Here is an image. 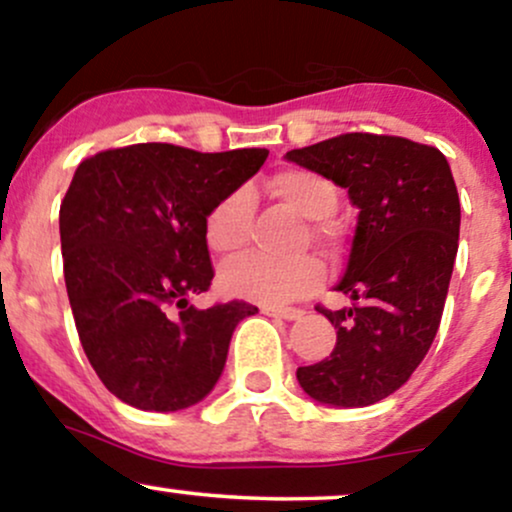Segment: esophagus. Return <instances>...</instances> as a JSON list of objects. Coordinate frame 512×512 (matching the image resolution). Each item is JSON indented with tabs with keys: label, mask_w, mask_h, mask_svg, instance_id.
<instances>
[{
	"label": "esophagus",
	"mask_w": 512,
	"mask_h": 512,
	"mask_svg": "<svg viewBox=\"0 0 512 512\" xmlns=\"http://www.w3.org/2000/svg\"><path fill=\"white\" fill-rule=\"evenodd\" d=\"M264 315L272 317H281V320H301L305 315V310L301 308H262Z\"/></svg>",
	"instance_id": "esophagus-1"
}]
</instances>
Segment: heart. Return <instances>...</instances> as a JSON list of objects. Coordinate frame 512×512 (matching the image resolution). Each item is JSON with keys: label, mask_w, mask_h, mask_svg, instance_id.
<instances>
[{"label": "heart", "mask_w": 512, "mask_h": 512, "mask_svg": "<svg viewBox=\"0 0 512 512\" xmlns=\"http://www.w3.org/2000/svg\"><path fill=\"white\" fill-rule=\"evenodd\" d=\"M272 195L291 204L298 214L308 219H327L337 209V185L327 175L308 168H284L267 180ZM252 223V195L245 187L226 192L214 202L204 216V238L214 252L228 255L248 243ZM327 231L325 221L320 223ZM325 279V267L315 255H301L293 260L240 255L221 267L219 281L228 296L245 298L262 305H286L296 298L308 296Z\"/></svg>", "instance_id": "heart-1"}]
</instances>
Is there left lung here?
I'll return each mask as SVG.
<instances>
[{
  "label": "left lung",
  "instance_id": "left-lung-1",
  "mask_svg": "<svg viewBox=\"0 0 512 512\" xmlns=\"http://www.w3.org/2000/svg\"><path fill=\"white\" fill-rule=\"evenodd\" d=\"M286 158L327 175L358 207L337 291L349 308L317 305L337 330L332 354L296 370L317 402L368 407L399 390L436 339L460 240V197L436 146L346 132Z\"/></svg>",
  "mask_w": 512,
  "mask_h": 512
}]
</instances>
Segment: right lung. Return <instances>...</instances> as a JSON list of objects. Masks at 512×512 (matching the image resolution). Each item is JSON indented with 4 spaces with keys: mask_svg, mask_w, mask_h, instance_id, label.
Wrapping results in <instances>:
<instances>
[{
    "mask_svg": "<svg viewBox=\"0 0 512 512\" xmlns=\"http://www.w3.org/2000/svg\"><path fill=\"white\" fill-rule=\"evenodd\" d=\"M267 149L202 154L175 144L98 151L60 204L64 284L88 363L117 399L178 411L211 392L245 301L207 310L214 267L204 216L267 161Z\"/></svg>",
    "mask_w": 512,
    "mask_h": 512,
    "instance_id": "obj_1",
    "label": "right lung"
}]
</instances>
